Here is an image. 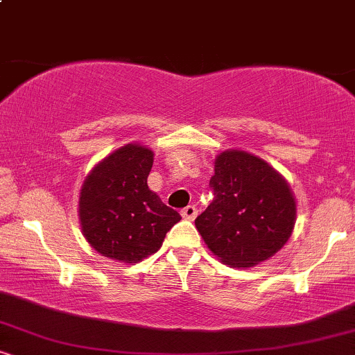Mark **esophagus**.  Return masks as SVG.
<instances>
[{
    "label": "esophagus",
    "instance_id": "obj_1",
    "mask_svg": "<svg viewBox=\"0 0 355 355\" xmlns=\"http://www.w3.org/2000/svg\"><path fill=\"white\" fill-rule=\"evenodd\" d=\"M181 215L184 220H193V218L197 216V208L193 205H187L186 208H182L181 210Z\"/></svg>",
    "mask_w": 355,
    "mask_h": 355
}]
</instances>
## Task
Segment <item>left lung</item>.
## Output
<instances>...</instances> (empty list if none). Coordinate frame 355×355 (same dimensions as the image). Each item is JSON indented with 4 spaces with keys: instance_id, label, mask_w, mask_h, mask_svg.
I'll return each mask as SVG.
<instances>
[{
    "instance_id": "8db88e82",
    "label": "left lung",
    "mask_w": 355,
    "mask_h": 355,
    "mask_svg": "<svg viewBox=\"0 0 355 355\" xmlns=\"http://www.w3.org/2000/svg\"><path fill=\"white\" fill-rule=\"evenodd\" d=\"M210 187L215 198L196 226L223 263L254 266L288 242L295 200L288 182L263 159L242 150L223 152Z\"/></svg>"
}]
</instances>
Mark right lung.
I'll use <instances>...</instances> for the list:
<instances>
[{
    "mask_svg": "<svg viewBox=\"0 0 355 355\" xmlns=\"http://www.w3.org/2000/svg\"><path fill=\"white\" fill-rule=\"evenodd\" d=\"M153 152L128 144L87 176L79 198L82 232L108 259L135 263L162 247L181 215L147 186Z\"/></svg>",
    "mask_w": 355,
    "mask_h": 355,
    "instance_id": "add662e5",
    "label": "right lung"
}]
</instances>
